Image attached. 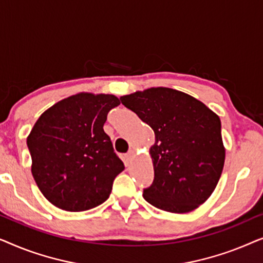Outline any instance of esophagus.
Wrapping results in <instances>:
<instances>
[{
  "mask_svg": "<svg viewBox=\"0 0 263 263\" xmlns=\"http://www.w3.org/2000/svg\"><path fill=\"white\" fill-rule=\"evenodd\" d=\"M134 157H135V151L134 149H130L127 154H125V158H127V160H129V161L133 160V158H134Z\"/></svg>",
  "mask_w": 263,
  "mask_h": 263,
  "instance_id": "obj_1",
  "label": "esophagus"
}]
</instances>
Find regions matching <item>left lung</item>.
<instances>
[{
	"label": "left lung",
	"mask_w": 263,
	"mask_h": 263,
	"mask_svg": "<svg viewBox=\"0 0 263 263\" xmlns=\"http://www.w3.org/2000/svg\"><path fill=\"white\" fill-rule=\"evenodd\" d=\"M125 107L153 129L154 181L143 199L170 213L196 210L214 192L225 161L220 118L199 99L167 87L122 96Z\"/></svg>",
	"instance_id": "8db88e82"
}]
</instances>
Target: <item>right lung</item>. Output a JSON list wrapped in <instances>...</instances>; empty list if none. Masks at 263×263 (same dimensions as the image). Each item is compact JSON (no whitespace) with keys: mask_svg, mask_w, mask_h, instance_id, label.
Returning <instances> with one entry per match:
<instances>
[{"mask_svg":"<svg viewBox=\"0 0 263 263\" xmlns=\"http://www.w3.org/2000/svg\"><path fill=\"white\" fill-rule=\"evenodd\" d=\"M114 95L81 92L44 111L27 136L31 171L43 195L69 212L91 210L109 197L124 170L104 132Z\"/></svg>","mask_w":263,"mask_h":263,"instance_id":"right-lung-1","label":"right lung"}]
</instances>
